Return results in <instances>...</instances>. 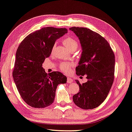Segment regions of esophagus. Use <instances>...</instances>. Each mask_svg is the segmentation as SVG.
Returning a JSON list of instances; mask_svg holds the SVG:
<instances>
[{"label": "esophagus", "mask_w": 132, "mask_h": 132, "mask_svg": "<svg viewBox=\"0 0 132 132\" xmlns=\"http://www.w3.org/2000/svg\"><path fill=\"white\" fill-rule=\"evenodd\" d=\"M73 82V79H71V78H70V77H68V79H67V82H68V83L71 84Z\"/></svg>", "instance_id": "esophagus-1"}]
</instances>
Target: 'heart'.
Instances as JSON below:
<instances>
[{
  "label": "heart",
  "mask_w": 132,
  "mask_h": 132,
  "mask_svg": "<svg viewBox=\"0 0 132 132\" xmlns=\"http://www.w3.org/2000/svg\"><path fill=\"white\" fill-rule=\"evenodd\" d=\"M63 43L64 45L66 46L67 48L71 52H74L77 50L78 48L79 45L77 40L72 37L66 38L63 40ZM55 47V44H54L52 47V52L54 50ZM72 67V64L69 63H62L59 65V69H60L61 71L63 72L64 73H69L70 71L71 68Z\"/></svg>",
  "instance_id": "1"
}]
</instances>
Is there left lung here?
I'll use <instances>...</instances> for the list:
<instances>
[{"mask_svg":"<svg viewBox=\"0 0 132 132\" xmlns=\"http://www.w3.org/2000/svg\"><path fill=\"white\" fill-rule=\"evenodd\" d=\"M78 37L82 53L79 65L76 69L77 76L86 74L87 81L81 84L79 91L73 95L77 106L92 109L104 101L114 81L115 56L110 45L99 34L84 27L69 28Z\"/></svg>","mask_w":132,"mask_h":132,"instance_id":"1","label":"left lung"}]
</instances>
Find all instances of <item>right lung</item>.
I'll list each match as a JSON object with an SVG mask.
<instances>
[{
    "instance_id": "obj_1",
    "label": "right lung",
    "mask_w": 132,
    "mask_h": 132,
    "mask_svg": "<svg viewBox=\"0 0 132 132\" xmlns=\"http://www.w3.org/2000/svg\"><path fill=\"white\" fill-rule=\"evenodd\" d=\"M68 32L66 28L43 27L30 34L18 46L12 76L23 101L30 106L44 108L52 104L58 85L67 78L59 71L47 74L42 68L55 40Z\"/></svg>"
}]
</instances>
